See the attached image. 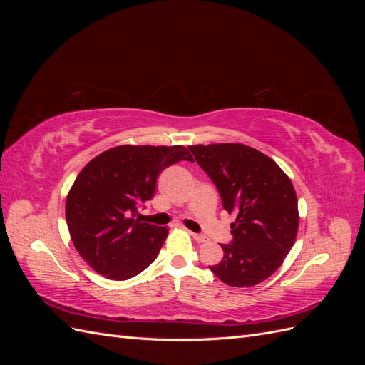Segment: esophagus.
<instances>
[{"label": "esophagus", "mask_w": 365, "mask_h": 365, "mask_svg": "<svg viewBox=\"0 0 365 365\" xmlns=\"http://www.w3.org/2000/svg\"><path fill=\"white\" fill-rule=\"evenodd\" d=\"M190 235L193 236V239H195L196 242H200V244H204V242L208 240V237L204 236V235H197V233H190Z\"/></svg>", "instance_id": "esophagus-1"}]
</instances>
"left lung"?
<instances>
[{
  "mask_svg": "<svg viewBox=\"0 0 365 365\" xmlns=\"http://www.w3.org/2000/svg\"><path fill=\"white\" fill-rule=\"evenodd\" d=\"M222 207L237 215L224 257L208 267L219 280L248 288L280 268L298 230V202L286 173L264 153L239 143L189 146Z\"/></svg>",
  "mask_w": 365,
  "mask_h": 365,
  "instance_id": "obj_1",
  "label": "left lung"
}]
</instances>
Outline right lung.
<instances>
[{
    "label": "right lung",
    "instance_id": "obj_1",
    "mask_svg": "<svg viewBox=\"0 0 365 365\" xmlns=\"http://www.w3.org/2000/svg\"><path fill=\"white\" fill-rule=\"evenodd\" d=\"M193 161L182 146H117L88 163L67 196L65 217L76 250L111 280H128L157 259L168 228L134 219L152 200L158 175Z\"/></svg>",
    "mask_w": 365,
    "mask_h": 365
}]
</instances>
